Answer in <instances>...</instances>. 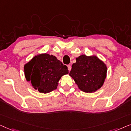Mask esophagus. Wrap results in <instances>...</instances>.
<instances>
[{
    "label": "esophagus",
    "instance_id": "esophagus-1",
    "mask_svg": "<svg viewBox=\"0 0 131 131\" xmlns=\"http://www.w3.org/2000/svg\"><path fill=\"white\" fill-rule=\"evenodd\" d=\"M68 70L70 71L71 69V66L70 64H69V65H68Z\"/></svg>",
    "mask_w": 131,
    "mask_h": 131
}]
</instances>
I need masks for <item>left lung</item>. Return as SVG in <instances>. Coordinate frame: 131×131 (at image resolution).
Returning a JSON list of instances; mask_svg holds the SVG:
<instances>
[{
	"label": "left lung",
	"mask_w": 131,
	"mask_h": 131,
	"mask_svg": "<svg viewBox=\"0 0 131 131\" xmlns=\"http://www.w3.org/2000/svg\"><path fill=\"white\" fill-rule=\"evenodd\" d=\"M107 71L105 64L97 57L81 55L72 64L69 75L80 90L92 93L103 85Z\"/></svg>",
	"instance_id": "1"
}]
</instances>
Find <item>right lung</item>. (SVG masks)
<instances>
[{
	"instance_id": "obj_1",
	"label": "right lung",
	"mask_w": 131,
	"mask_h": 131,
	"mask_svg": "<svg viewBox=\"0 0 131 131\" xmlns=\"http://www.w3.org/2000/svg\"><path fill=\"white\" fill-rule=\"evenodd\" d=\"M68 67L54 56L42 54L34 57L24 66L26 80L41 93H47L57 88L61 77L68 74Z\"/></svg>"
}]
</instances>
